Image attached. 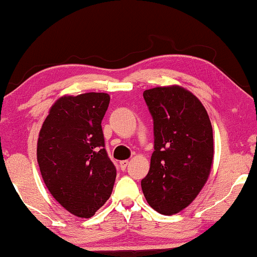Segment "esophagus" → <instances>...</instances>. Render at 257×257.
<instances>
[{"mask_svg": "<svg viewBox=\"0 0 257 257\" xmlns=\"http://www.w3.org/2000/svg\"><path fill=\"white\" fill-rule=\"evenodd\" d=\"M120 168H121L122 171H125L126 170V167H127V165H128V161L127 160H123V161H120Z\"/></svg>", "mask_w": 257, "mask_h": 257, "instance_id": "34e87169", "label": "esophagus"}]
</instances>
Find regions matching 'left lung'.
<instances>
[{"mask_svg": "<svg viewBox=\"0 0 257 257\" xmlns=\"http://www.w3.org/2000/svg\"><path fill=\"white\" fill-rule=\"evenodd\" d=\"M154 121V153L142 190L164 215L188 207L206 184L213 164V128L206 108L182 86L146 90Z\"/></svg>", "mask_w": 257, "mask_h": 257, "instance_id": "left-lung-1", "label": "left lung"}]
</instances>
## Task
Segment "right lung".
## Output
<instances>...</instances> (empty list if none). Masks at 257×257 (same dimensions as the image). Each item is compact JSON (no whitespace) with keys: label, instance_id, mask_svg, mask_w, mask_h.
Here are the masks:
<instances>
[{"label":"right lung","instance_id":"add662e5","mask_svg":"<svg viewBox=\"0 0 257 257\" xmlns=\"http://www.w3.org/2000/svg\"><path fill=\"white\" fill-rule=\"evenodd\" d=\"M109 101L104 92L63 96L39 131L37 161L45 186L79 218L95 215L115 182L116 168L105 152L101 125Z\"/></svg>","mask_w":257,"mask_h":257}]
</instances>
